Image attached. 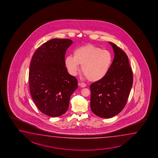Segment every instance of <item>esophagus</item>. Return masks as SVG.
Returning a JSON list of instances; mask_svg holds the SVG:
<instances>
[{"label": "esophagus", "instance_id": "obj_1", "mask_svg": "<svg viewBox=\"0 0 158 158\" xmlns=\"http://www.w3.org/2000/svg\"><path fill=\"white\" fill-rule=\"evenodd\" d=\"M78 85H79L81 87H86V85L85 84V83H83V82H79Z\"/></svg>", "mask_w": 158, "mask_h": 158}]
</instances>
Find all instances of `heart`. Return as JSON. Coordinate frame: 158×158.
I'll return each mask as SVG.
<instances>
[{
	"mask_svg": "<svg viewBox=\"0 0 158 158\" xmlns=\"http://www.w3.org/2000/svg\"><path fill=\"white\" fill-rule=\"evenodd\" d=\"M111 60L112 56L109 51L89 44L76 49L73 56H66L64 63L71 75L77 74L79 64H81L82 72L87 79L90 81H97L107 74Z\"/></svg>",
	"mask_w": 158,
	"mask_h": 158,
	"instance_id": "b5f03b06",
	"label": "heart"
}]
</instances>
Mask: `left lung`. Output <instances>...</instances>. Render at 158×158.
I'll use <instances>...</instances> for the list:
<instances>
[{"label":"left lung","mask_w":158,"mask_h":158,"mask_svg":"<svg viewBox=\"0 0 158 158\" xmlns=\"http://www.w3.org/2000/svg\"><path fill=\"white\" fill-rule=\"evenodd\" d=\"M114 58L107 74L91 85L90 107L99 117L109 118L119 113L127 103L133 84V73L126 54L111 42Z\"/></svg>","instance_id":"obj_1"}]
</instances>
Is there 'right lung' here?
I'll list each match as a JSON object with an SVG mask.
<instances>
[{"label": "right lung", "mask_w": 158, "mask_h": 158, "mask_svg": "<svg viewBox=\"0 0 158 158\" xmlns=\"http://www.w3.org/2000/svg\"><path fill=\"white\" fill-rule=\"evenodd\" d=\"M72 43L68 39H53L39 47L31 59V96L39 110L49 117L64 114L70 97L77 89V80L68 73L64 63L66 50Z\"/></svg>", "instance_id": "add662e5"}]
</instances>
